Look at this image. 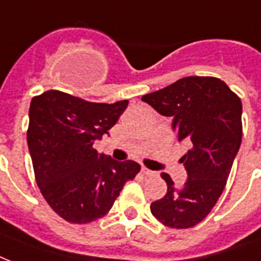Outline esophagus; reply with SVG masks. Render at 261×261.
Here are the masks:
<instances>
[{"mask_svg":"<svg viewBox=\"0 0 261 261\" xmlns=\"http://www.w3.org/2000/svg\"><path fill=\"white\" fill-rule=\"evenodd\" d=\"M141 173L144 175H148V177H153V175H156V173L152 170H149L147 167H141Z\"/></svg>","mask_w":261,"mask_h":261,"instance_id":"esophagus-1","label":"esophagus"}]
</instances>
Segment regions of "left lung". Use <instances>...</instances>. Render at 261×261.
<instances>
[{"mask_svg":"<svg viewBox=\"0 0 261 261\" xmlns=\"http://www.w3.org/2000/svg\"><path fill=\"white\" fill-rule=\"evenodd\" d=\"M141 100L171 117L178 141L191 145L181 158L187 182L174 188L162 173L167 192L151 204V213L171 229L193 227L213 210L229 178L242 139L241 99L221 79L188 76Z\"/></svg>","mask_w":261,"mask_h":261,"instance_id":"1","label":"left lung"}]
</instances>
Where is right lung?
Masks as SVG:
<instances>
[{"mask_svg":"<svg viewBox=\"0 0 261 261\" xmlns=\"http://www.w3.org/2000/svg\"><path fill=\"white\" fill-rule=\"evenodd\" d=\"M126 106L128 100L88 102L57 90L32 98L27 143L36 184L66 222L86 225L105 217L140 171L139 163L117 162L92 147Z\"/></svg>","mask_w":261,"mask_h":261,"instance_id":"right-lung-1","label":"right lung"}]
</instances>
